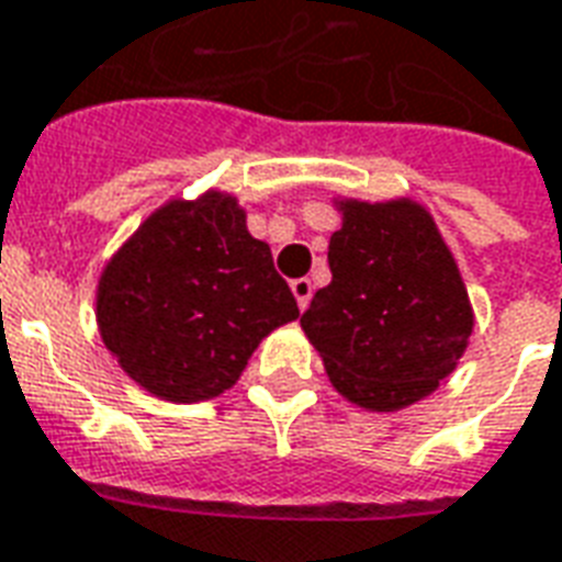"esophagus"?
I'll return each instance as SVG.
<instances>
[{"instance_id":"34e87169","label":"esophagus","mask_w":562,"mask_h":562,"mask_svg":"<svg viewBox=\"0 0 562 562\" xmlns=\"http://www.w3.org/2000/svg\"><path fill=\"white\" fill-rule=\"evenodd\" d=\"M292 294H294V301H297V306H301V310H306V306H310V297H313V282L306 280V277L294 280Z\"/></svg>"}]
</instances>
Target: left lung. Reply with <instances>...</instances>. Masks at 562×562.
<instances>
[{"instance_id": "8db88e82", "label": "left lung", "mask_w": 562, "mask_h": 562, "mask_svg": "<svg viewBox=\"0 0 562 562\" xmlns=\"http://www.w3.org/2000/svg\"><path fill=\"white\" fill-rule=\"evenodd\" d=\"M330 285L301 316L330 385L367 413L430 397L470 346V294L430 210L413 198H334Z\"/></svg>"}]
</instances>
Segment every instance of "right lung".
<instances>
[{
  "label": "right lung",
  "instance_id": "1",
  "mask_svg": "<svg viewBox=\"0 0 562 562\" xmlns=\"http://www.w3.org/2000/svg\"><path fill=\"white\" fill-rule=\"evenodd\" d=\"M297 318L270 246L232 192L168 198L108 258L95 325L132 382L171 403L232 389L270 330Z\"/></svg>",
  "mask_w": 562,
  "mask_h": 562
}]
</instances>
